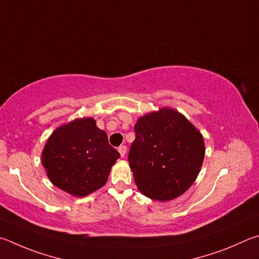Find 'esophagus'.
Returning a JSON list of instances; mask_svg holds the SVG:
<instances>
[{
  "label": "esophagus",
  "instance_id": "esophagus-1",
  "mask_svg": "<svg viewBox=\"0 0 259 259\" xmlns=\"http://www.w3.org/2000/svg\"><path fill=\"white\" fill-rule=\"evenodd\" d=\"M118 151H119L120 156L124 157L126 155V151H127V147L126 146H120L119 148H118Z\"/></svg>",
  "mask_w": 259,
  "mask_h": 259
}]
</instances>
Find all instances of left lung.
I'll return each instance as SVG.
<instances>
[{
    "label": "left lung",
    "instance_id": "obj_1",
    "mask_svg": "<svg viewBox=\"0 0 259 259\" xmlns=\"http://www.w3.org/2000/svg\"><path fill=\"white\" fill-rule=\"evenodd\" d=\"M134 131L128 161L138 189L158 201L183 194L196 181L205 157L201 133L169 108L139 118Z\"/></svg>",
    "mask_w": 259,
    "mask_h": 259
}]
</instances>
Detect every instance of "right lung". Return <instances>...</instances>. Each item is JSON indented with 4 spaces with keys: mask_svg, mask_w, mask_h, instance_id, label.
<instances>
[{
    "mask_svg": "<svg viewBox=\"0 0 259 259\" xmlns=\"http://www.w3.org/2000/svg\"><path fill=\"white\" fill-rule=\"evenodd\" d=\"M119 157L93 118H81L54 131L42 152V164L56 187L84 197L106 184Z\"/></svg>",
    "mask_w": 259,
    "mask_h": 259,
    "instance_id": "1",
    "label": "right lung"
}]
</instances>
